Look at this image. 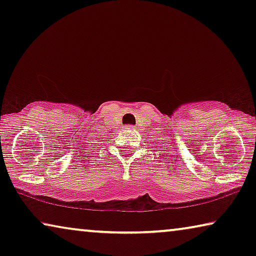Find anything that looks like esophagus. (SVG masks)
<instances>
[{"mask_svg": "<svg viewBox=\"0 0 256 256\" xmlns=\"http://www.w3.org/2000/svg\"><path fill=\"white\" fill-rule=\"evenodd\" d=\"M129 128H132V127H129Z\"/></svg>", "mask_w": 256, "mask_h": 256, "instance_id": "obj_1", "label": "esophagus"}]
</instances>
